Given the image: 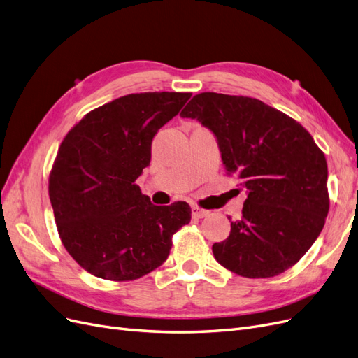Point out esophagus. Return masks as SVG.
<instances>
[{
	"mask_svg": "<svg viewBox=\"0 0 358 358\" xmlns=\"http://www.w3.org/2000/svg\"><path fill=\"white\" fill-rule=\"evenodd\" d=\"M191 210H192V216H194V218H204V216L209 215L208 210H204V209L199 208V206H192Z\"/></svg>",
	"mask_w": 358,
	"mask_h": 358,
	"instance_id": "obj_1",
	"label": "esophagus"
}]
</instances>
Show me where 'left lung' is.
Returning <instances> with one entry per match:
<instances>
[{
  "label": "left lung",
  "mask_w": 358,
  "mask_h": 358,
  "mask_svg": "<svg viewBox=\"0 0 358 358\" xmlns=\"http://www.w3.org/2000/svg\"><path fill=\"white\" fill-rule=\"evenodd\" d=\"M180 116L210 129L227 175L241 179L248 192L242 218L212 246L216 262L252 279L284 273L308 252L327 218L324 152L296 119L251 96L201 92Z\"/></svg>",
  "instance_id": "1"
}]
</instances>
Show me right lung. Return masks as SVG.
Wrapping results in <instances>:
<instances>
[{
  "label": "right lung",
  "mask_w": 358,
  "mask_h": 358,
  "mask_svg": "<svg viewBox=\"0 0 358 358\" xmlns=\"http://www.w3.org/2000/svg\"><path fill=\"white\" fill-rule=\"evenodd\" d=\"M189 96H119L86 113L64 137L49 197L64 248L88 273L116 282L150 273L167 259L173 234L191 221L188 203L155 206L136 183L150 162L154 136Z\"/></svg>",
  "instance_id": "add662e5"
}]
</instances>
